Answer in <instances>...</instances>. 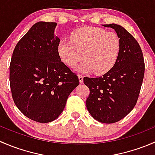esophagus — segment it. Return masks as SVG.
<instances>
[{
    "mask_svg": "<svg viewBox=\"0 0 155 155\" xmlns=\"http://www.w3.org/2000/svg\"><path fill=\"white\" fill-rule=\"evenodd\" d=\"M78 78H79V80L80 83H83V76L82 75H78Z\"/></svg>",
    "mask_w": 155,
    "mask_h": 155,
    "instance_id": "esophagus-1",
    "label": "esophagus"
}]
</instances>
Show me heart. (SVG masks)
<instances>
[{
  "label": "heart",
  "mask_w": 155,
  "mask_h": 155,
  "mask_svg": "<svg viewBox=\"0 0 155 155\" xmlns=\"http://www.w3.org/2000/svg\"><path fill=\"white\" fill-rule=\"evenodd\" d=\"M57 50L60 58L69 68L76 66L82 56L84 61L76 70L101 75L110 70L118 60L121 41L116 34L104 29L80 28L71 33L70 40H61Z\"/></svg>",
  "instance_id": "heart-1"
}]
</instances>
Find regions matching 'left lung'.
Segmentation results:
<instances>
[{
  "instance_id": "8db88e82",
  "label": "left lung",
  "mask_w": 155,
  "mask_h": 155,
  "mask_svg": "<svg viewBox=\"0 0 155 155\" xmlns=\"http://www.w3.org/2000/svg\"><path fill=\"white\" fill-rule=\"evenodd\" d=\"M115 30L121 41L118 60L110 70L97 78L84 77L90 89L86 107L95 120L112 124L122 119L137 104L143 83L145 63L141 48L122 26L103 25Z\"/></svg>"
}]
</instances>
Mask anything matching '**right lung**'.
Returning <instances> with one entry per match:
<instances>
[{"mask_svg": "<svg viewBox=\"0 0 155 155\" xmlns=\"http://www.w3.org/2000/svg\"><path fill=\"white\" fill-rule=\"evenodd\" d=\"M56 26V22L34 24L18 42L11 58L14 103L26 117L40 123L55 120L79 84L78 76L59 57Z\"/></svg>", "mask_w": 155, "mask_h": 155, "instance_id": "right-lung-1", "label": "right lung"}]
</instances>
